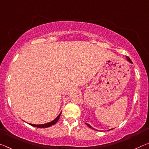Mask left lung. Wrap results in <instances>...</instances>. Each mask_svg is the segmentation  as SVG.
<instances>
[{"label": "left lung", "instance_id": "8db88e82", "mask_svg": "<svg viewBox=\"0 0 149 149\" xmlns=\"http://www.w3.org/2000/svg\"><path fill=\"white\" fill-rule=\"evenodd\" d=\"M126 58H127V60H128V61H129V62L130 63H132V62H131V60H130V58H129V57H127H127H126ZM86 124L87 125V126H88V127H89V128H91V129H94V130H95V129H93V127H91V125H89V124H87V123H86Z\"/></svg>", "mask_w": 149, "mask_h": 149}]
</instances>
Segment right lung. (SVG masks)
I'll return each mask as SVG.
<instances>
[{
    "instance_id": "right-lung-1",
    "label": "right lung",
    "mask_w": 149,
    "mask_h": 149,
    "mask_svg": "<svg viewBox=\"0 0 149 149\" xmlns=\"http://www.w3.org/2000/svg\"><path fill=\"white\" fill-rule=\"evenodd\" d=\"M61 113H60V114H59L58 116L57 117H56L55 119L53 120L52 121L48 123H45V124H42V125H35V124H30V123H28V124H30V125H32V126H33V127H38V128H46V127H51L52 125H54V124H56V123L58 122L59 118H60V115H61Z\"/></svg>"
}]
</instances>
